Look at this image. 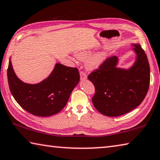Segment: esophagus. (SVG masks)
I'll use <instances>...</instances> for the list:
<instances>
[{
  "instance_id": "1",
  "label": "esophagus",
  "mask_w": 160,
  "mask_h": 160,
  "mask_svg": "<svg viewBox=\"0 0 160 160\" xmlns=\"http://www.w3.org/2000/svg\"><path fill=\"white\" fill-rule=\"evenodd\" d=\"M80 80H85L87 79V75L84 72L80 71Z\"/></svg>"
}]
</instances>
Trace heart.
<instances>
[{
  "mask_svg": "<svg viewBox=\"0 0 160 160\" xmlns=\"http://www.w3.org/2000/svg\"><path fill=\"white\" fill-rule=\"evenodd\" d=\"M92 49H87L77 52L75 56L78 60H85L92 54ZM108 54L106 51H100L93 54L86 61L85 67L88 71H95L99 68L108 58Z\"/></svg>",
  "mask_w": 160,
  "mask_h": 160,
  "instance_id": "1",
  "label": "heart"
}]
</instances>
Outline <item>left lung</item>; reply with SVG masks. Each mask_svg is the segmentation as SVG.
<instances>
[{"label":"left lung","instance_id":"8db88e82","mask_svg":"<svg viewBox=\"0 0 160 160\" xmlns=\"http://www.w3.org/2000/svg\"><path fill=\"white\" fill-rule=\"evenodd\" d=\"M132 45L136 59L131 67H118L119 58L114 56L88 76L96 89L93 104L106 116L117 117L132 111L142 103L148 91V60L140 45Z\"/></svg>","mask_w":160,"mask_h":160}]
</instances>
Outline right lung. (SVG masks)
Masks as SVG:
<instances>
[{
    "label": "right lung",
    "mask_w": 160,
    "mask_h": 160,
    "mask_svg": "<svg viewBox=\"0 0 160 160\" xmlns=\"http://www.w3.org/2000/svg\"><path fill=\"white\" fill-rule=\"evenodd\" d=\"M8 80L11 94L23 109L34 115L48 117L64 108L79 82L80 73L76 68L57 63L45 80L36 84L26 83L16 75L10 58Z\"/></svg>",
    "instance_id": "right-lung-1"
}]
</instances>
